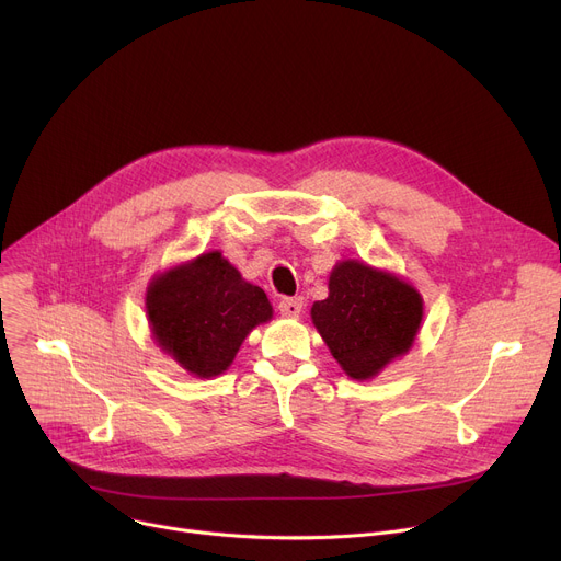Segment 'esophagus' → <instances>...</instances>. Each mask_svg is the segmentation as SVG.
Here are the masks:
<instances>
[{
	"label": "esophagus",
	"instance_id": "obj_1",
	"mask_svg": "<svg viewBox=\"0 0 561 561\" xmlns=\"http://www.w3.org/2000/svg\"><path fill=\"white\" fill-rule=\"evenodd\" d=\"M304 308H306V300L300 298V296L283 298L280 304H278V312H280L283 317H287V319H298L300 312H304Z\"/></svg>",
	"mask_w": 561,
	"mask_h": 561
}]
</instances>
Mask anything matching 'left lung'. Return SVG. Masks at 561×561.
<instances>
[{"mask_svg":"<svg viewBox=\"0 0 561 561\" xmlns=\"http://www.w3.org/2000/svg\"><path fill=\"white\" fill-rule=\"evenodd\" d=\"M310 314L341 370L366 381L413 348L424 300L409 280L348 257L332 267L328 298Z\"/></svg>","mask_w":561,"mask_h":561,"instance_id":"obj_1","label":"left lung"}]
</instances>
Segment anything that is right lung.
I'll return each mask as SVG.
<instances>
[{
	"label": "right lung",
	"mask_w": 561,
	"mask_h": 561,
	"mask_svg": "<svg viewBox=\"0 0 561 561\" xmlns=\"http://www.w3.org/2000/svg\"><path fill=\"white\" fill-rule=\"evenodd\" d=\"M146 314L161 353L188 375H222L247 334L272 321L267 294L242 278L222 251L154 274L146 289Z\"/></svg>",
	"instance_id": "add662e5"
}]
</instances>
